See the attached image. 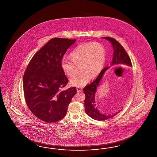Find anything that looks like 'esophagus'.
Wrapping results in <instances>:
<instances>
[{"instance_id": "esophagus-1", "label": "esophagus", "mask_w": 157, "mask_h": 157, "mask_svg": "<svg viewBox=\"0 0 157 157\" xmlns=\"http://www.w3.org/2000/svg\"><path fill=\"white\" fill-rule=\"evenodd\" d=\"M77 91L78 93V92H81L82 91V87H77Z\"/></svg>"}]
</instances>
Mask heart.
I'll return each mask as SVG.
<instances>
[{"mask_svg":"<svg viewBox=\"0 0 157 157\" xmlns=\"http://www.w3.org/2000/svg\"><path fill=\"white\" fill-rule=\"evenodd\" d=\"M71 60L63 58L60 66L64 73L72 77L76 72V66H80L81 72L70 81L72 86L82 87L91 78L97 77L103 68L106 58V49L99 42L83 43L78 45L70 54Z\"/></svg>","mask_w":157,"mask_h":157,"instance_id":"heart-1","label":"heart"}]
</instances>
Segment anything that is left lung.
<instances>
[{"instance_id": "obj_1", "label": "left lung", "mask_w": 157, "mask_h": 157, "mask_svg": "<svg viewBox=\"0 0 157 157\" xmlns=\"http://www.w3.org/2000/svg\"><path fill=\"white\" fill-rule=\"evenodd\" d=\"M103 38L106 40H109L113 47V57L110 65H127L129 66H132L130 57L124 49V47L121 45V44L118 41L110 37H104ZM109 67H106L103 68L100 72L96 80L94 81L93 82L90 83L89 85H87L83 88V93L85 95V99L84 100L85 112L89 117L95 120H107L113 117L120 112H118L112 115H105L100 113L96 107L95 94L97 91V87L98 86L105 71L108 70Z\"/></svg>"}]
</instances>
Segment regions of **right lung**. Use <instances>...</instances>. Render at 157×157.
<instances>
[{
    "instance_id": "add662e5",
    "label": "right lung",
    "mask_w": 157,
    "mask_h": 157,
    "mask_svg": "<svg viewBox=\"0 0 157 157\" xmlns=\"http://www.w3.org/2000/svg\"><path fill=\"white\" fill-rule=\"evenodd\" d=\"M76 39L54 37L31 58L24 75L25 99L30 111L43 121L52 123L63 119L75 87L63 90L68 80L60 62Z\"/></svg>"
}]
</instances>
